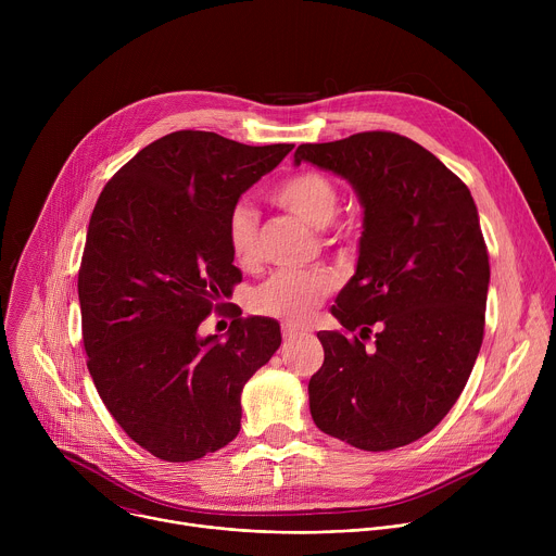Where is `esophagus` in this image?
Returning <instances> with one entry per match:
<instances>
[{
    "mask_svg": "<svg viewBox=\"0 0 556 556\" xmlns=\"http://www.w3.org/2000/svg\"><path fill=\"white\" fill-rule=\"evenodd\" d=\"M281 334H283L286 341H290V339H296V337L305 334V330L299 328V326H292V324H283V326H281Z\"/></svg>",
    "mask_w": 556,
    "mask_h": 556,
    "instance_id": "esophagus-1",
    "label": "esophagus"
}]
</instances>
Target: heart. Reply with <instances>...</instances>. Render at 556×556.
I'll list each match as a JSON object with an SVG mask.
<instances>
[{
	"label": "heart",
	"instance_id": "heart-1",
	"mask_svg": "<svg viewBox=\"0 0 556 556\" xmlns=\"http://www.w3.org/2000/svg\"><path fill=\"white\" fill-rule=\"evenodd\" d=\"M273 200L314 228H326L339 211V191L330 178L316 172H301L283 180L273 191ZM257 213L237 204L226 222V242L232 260L251 266L257 260ZM332 281L316 270H279L253 294V307L262 314L301 324L321 305Z\"/></svg>",
	"mask_w": 556,
	"mask_h": 556
}]
</instances>
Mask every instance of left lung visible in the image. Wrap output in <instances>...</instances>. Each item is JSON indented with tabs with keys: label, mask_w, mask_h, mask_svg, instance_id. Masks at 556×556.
<instances>
[{
	"label": "left lung",
	"mask_w": 556,
	"mask_h": 556,
	"mask_svg": "<svg viewBox=\"0 0 556 556\" xmlns=\"http://www.w3.org/2000/svg\"><path fill=\"white\" fill-rule=\"evenodd\" d=\"M301 163L348 180L363 206L356 273L330 309L356 334H316L312 420L363 451L412 444L455 405L482 348L491 266L478 206L431 151L391 131L299 144Z\"/></svg>",
	"instance_id": "left-lung-1"
}]
</instances>
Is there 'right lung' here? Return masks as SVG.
I'll list each match as a JSON object with an SVG mask.
<instances>
[{"label": "right lung", "instance_id": "obj_1", "mask_svg": "<svg viewBox=\"0 0 556 556\" xmlns=\"http://www.w3.org/2000/svg\"><path fill=\"white\" fill-rule=\"evenodd\" d=\"M292 147L174 131L99 195L78 270L88 369L114 420L155 457L191 462L226 446L242 427L244 384L281 345L275 319L242 309L226 337L200 326L242 281L230 211Z\"/></svg>", "mask_w": 556, "mask_h": 556}]
</instances>
